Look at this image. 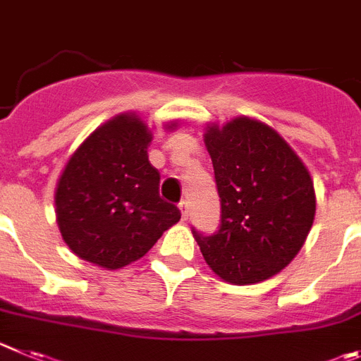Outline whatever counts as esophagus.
<instances>
[{
	"mask_svg": "<svg viewBox=\"0 0 361 361\" xmlns=\"http://www.w3.org/2000/svg\"><path fill=\"white\" fill-rule=\"evenodd\" d=\"M178 207H180V210H181V217H183V219H188V216H190V207H188V201H180V204H178Z\"/></svg>",
	"mask_w": 361,
	"mask_h": 361,
	"instance_id": "34e87169",
	"label": "esophagus"
}]
</instances>
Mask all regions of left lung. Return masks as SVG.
Listing matches in <instances>:
<instances>
[{
	"label": "left lung",
	"instance_id": "1",
	"mask_svg": "<svg viewBox=\"0 0 361 361\" xmlns=\"http://www.w3.org/2000/svg\"><path fill=\"white\" fill-rule=\"evenodd\" d=\"M221 223L194 237L214 274L230 284H255L279 274L298 253L314 219L307 169L286 140L257 120L209 128Z\"/></svg>",
	"mask_w": 361,
	"mask_h": 361
}]
</instances>
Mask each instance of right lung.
Returning <instances> with one entry per match:
<instances>
[{
  "label": "right lung",
  "instance_id": "right-lung-1",
  "mask_svg": "<svg viewBox=\"0 0 361 361\" xmlns=\"http://www.w3.org/2000/svg\"><path fill=\"white\" fill-rule=\"evenodd\" d=\"M147 126L120 115L97 129L70 158L57 183L55 212L75 255L108 269L144 257L178 223V207L160 197V173L149 164Z\"/></svg>",
  "mask_w": 361,
  "mask_h": 361
}]
</instances>
